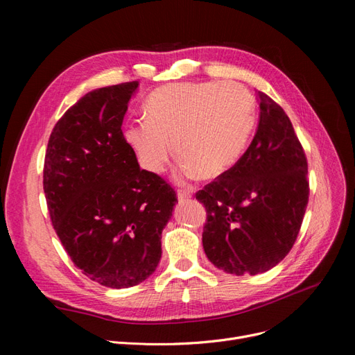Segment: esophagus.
<instances>
[{"mask_svg":"<svg viewBox=\"0 0 355 355\" xmlns=\"http://www.w3.org/2000/svg\"><path fill=\"white\" fill-rule=\"evenodd\" d=\"M189 198H191V191H187V189L178 191V200L179 201H187Z\"/></svg>","mask_w":355,"mask_h":355,"instance_id":"34e87169","label":"esophagus"}]
</instances>
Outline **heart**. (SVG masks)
<instances>
[{
    "instance_id": "1",
    "label": "heart",
    "mask_w": 355,
    "mask_h": 355,
    "mask_svg": "<svg viewBox=\"0 0 355 355\" xmlns=\"http://www.w3.org/2000/svg\"><path fill=\"white\" fill-rule=\"evenodd\" d=\"M254 108L253 94L239 83L168 84L148 96L145 120L127 125L124 137L151 173L164 170L175 148L182 175L218 179L241 158Z\"/></svg>"
}]
</instances>
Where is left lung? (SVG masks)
Segmentation results:
<instances>
[{"label":"left lung","mask_w":355,"mask_h":355,"mask_svg":"<svg viewBox=\"0 0 355 355\" xmlns=\"http://www.w3.org/2000/svg\"><path fill=\"white\" fill-rule=\"evenodd\" d=\"M259 124L228 173L197 192L207 220L202 247L219 270L262 274L292 249L304 220L308 163L293 125L278 103L257 92Z\"/></svg>","instance_id":"1"}]
</instances>
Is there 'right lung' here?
Here are the masks:
<instances>
[{"mask_svg": "<svg viewBox=\"0 0 355 355\" xmlns=\"http://www.w3.org/2000/svg\"><path fill=\"white\" fill-rule=\"evenodd\" d=\"M137 81L89 92L50 135L44 194L62 245L90 280L111 288L145 282L161 259L176 192L139 167L121 125Z\"/></svg>", "mask_w": 355, "mask_h": 355, "instance_id": "1", "label": "right lung"}]
</instances>
